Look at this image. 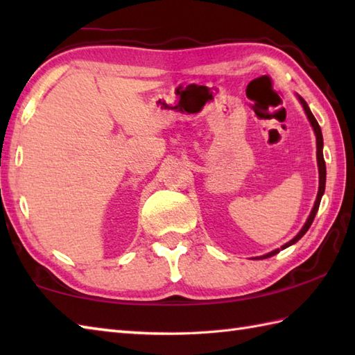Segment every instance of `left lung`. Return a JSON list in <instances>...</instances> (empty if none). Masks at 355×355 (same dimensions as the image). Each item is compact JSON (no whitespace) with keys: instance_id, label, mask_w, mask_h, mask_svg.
I'll return each mask as SVG.
<instances>
[{"instance_id":"1","label":"left lung","mask_w":355,"mask_h":355,"mask_svg":"<svg viewBox=\"0 0 355 355\" xmlns=\"http://www.w3.org/2000/svg\"><path fill=\"white\" fill-rule=\"evenodd\" d=\"M297 99H299L300 105H302V107H304L305 114H306L308 120H310V123H311L313 130H314V134H315V146H318V166H319V192H318V198H315V201H314V206H313V209H311V214H310V216L306 218L304 227L299 230V233H297L296 236H294L291 241H288V243H286V244H284L281 248H276V250H273V252H270V253H267V254H262V256H258V258H253V259H267V258H270V256H275L276 253L284 250V248L290 247V245H293V244H296L297 241H299L300 238H302V236L305 235V233L308 232V229L311 227V224H313V221H314V216H315V214H318L319 206H320L322 195H323V192H325L327 166H325V160H323V137H322V130H320V126H319V123H318V120H315V117L313 116V112H311L310 107H308V105H306V102H305L300 96H297Z\"/></svg>"}]
</instances>
